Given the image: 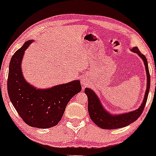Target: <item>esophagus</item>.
<instances>
[{"mask_svg":"<svg viewBox=\"0 0 156 156\" xmlns=\"http://www.w3.org/2000/svg\"><path fill=\"white\" fill-rule=\"evenodd\" d=\"M81 83H82V86H87V85L89 84V80H87L86 77H83L82 80H81Z\"/></svg>","mask_w":156,"mask_h":156,"instance_id":"obj_1","label":"esophagus"}]
</instances>
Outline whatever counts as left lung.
<instances>
[{"label":"left lung","mask_w":156,"mask_h":156,"mask_svg":"<svg viewBox=\"0 0 156 156\" xmlns=\"http://www.w3.org/2000/svg\"><path fill=\"white\" fill-rule=\"evenodd\" d=\"M131 50L139 55L140 58L144 60L145 67H146L147 74V88L146 93H145L144 101H143L141 106L138 109L133 111V112L120 114L118 116L117 115L113 116L104 109L97 94L91 89L86 88L84 92L88 97V111L89 116H90L92 121H94V123L101 129H116L131 124V123L136 121L139 118L144 109L145 106H146L151 84V76L148 67V62H147L146 57L144 56V55L141 54L138 48L136 47V48H132Z\"/></svg>","instance_id":"1"}]
</instances>
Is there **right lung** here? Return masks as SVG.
Instances as JSON below:
<instances>
[{"label":"right lung","instance_id":"1","mask_svg":"<svg viewBox=\"0 0 156 156\" xmlns=\"http://www.w3.org/2000/svg\"><path fill=\"white\" fill-rule=\"evenodd\" d=\"M33 40H28L14 53L10 59L8 77V93L19 116L32 127L48 129L61 120L69 100L82 90L79 80L39 89L25 80L21 62Z\"/></svg>","mask_w":156,"mask_h":156}]
</instances>
